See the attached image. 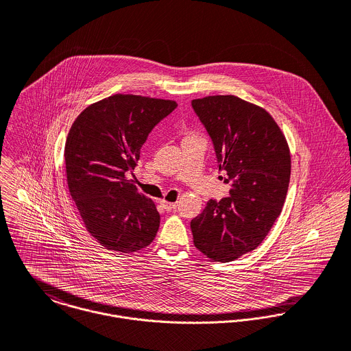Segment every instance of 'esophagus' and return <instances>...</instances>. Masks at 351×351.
Wrapping results in <instances>:
<instances>
[{
    "instance_id": "esophagus-1",
    "label": "esophagus",
    "mask_w": 351,
    "mask_h": 351,
    "mask_svg": "<svg viewBox=\"0 0 351 351\" xmlns=\"http://www.w3.org/2000/svg\"><path fill=\"white\" fill-rule=\"evenodd\" d=\"M160 205L163 206L165 210H171L177 206V202H171V201L160 200Z\"/></svg>"
}]
</instances>
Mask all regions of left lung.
Here are the masks:
<instances>
[{
    "mask_svg": "<svg viewBox=\"0 0 351 351\" xmlns=\"http://www.w3.org/2000/svg\"><path fill=\"white\" fill-rule=\"evenodd\" d=\"M216 152L230 197L209 200L191 221L193 243L215 262L256 249L281 213L291 180L285 135L263 108L237 96L192 101Z\"/></svg>",
    "mask_w": 351,
    "mask_h": 351,
    "instance_id": "1",
    "label": "left lung"
}]
</instances>
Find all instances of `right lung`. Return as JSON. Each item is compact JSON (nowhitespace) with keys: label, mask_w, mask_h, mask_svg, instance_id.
<instances>
[{"label":"right lung","mask_w":351,"mask_h":351,"mask_svg":"<svg viewBox=\"0 0 351 351\" xmlns=\"http://www.w3.org/2000/svg\"><path fill=\"white\" fill-rule=\"evenodd\" d=\"M173 100L113 95L84 109L64 146L67 186L88 232L106 250L147 247L159 228L154 201L128 180L151 130Z\"/></svg>","instance_id":"right-lung-1"}]
</instances>
